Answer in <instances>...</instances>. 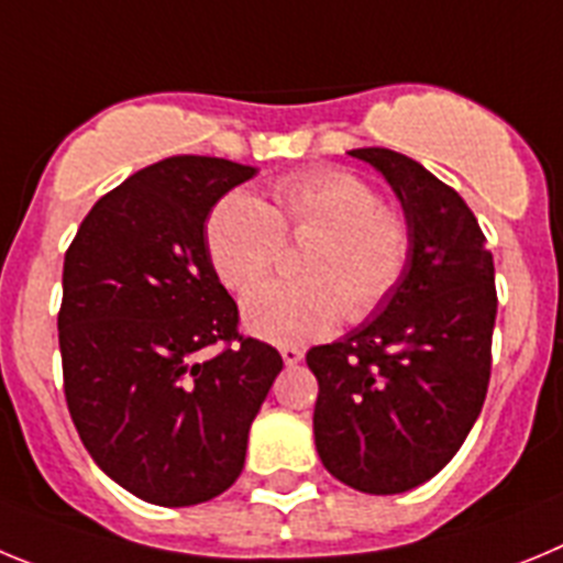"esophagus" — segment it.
Listing matches in <instances>:
<instances>
[{"label":"esophagus","instance_id":"esophagus-1","mask_svg":"<svg viewBox=\"0 0 563 563\" xmlns=\"http://www.w3.org/2000/svg\"><path fill=\"white\" fill-rule=\"evenodd\" d=\"M280 356H283V362L288 364V367H294V364L302 362V351L297 347V344H283Z\"/></svg>","mask_w":563,"mask_h":563}]
</instances>
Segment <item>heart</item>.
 Masks as SVG:
<instances>
[{
    "label": "heart",
    "mask_w": 563,
    "mask_h": 563,
    "mask_svg": "<svg viewBox=\"0 0 563 563\" xmlns=\"http://www.w3.org/2000/svg\"><path fill=\"white\" fill-rule=\"evenodd\" d=\"M207 255L230 291H246L275 269L286 241L311 244L297 261L302 280L252 288L244 322L255 336L300 344L339 319L364 322L384 306L412 257V230L362 176L319 168L277 181L266 205L232 190L207 219Z\"/></svg>",
    "instance_id": "obj_1"
}]
</instances>
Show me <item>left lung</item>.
<instances>
[{"instance_id":"1","label":"left lung","mask_w":563,"mask_h":563,"mask_svg":"<svg viewBox=\"0 0 563 563\" xmlns=\"http://www.w3.org/2000/svg\"><path fill=\"white\" fill-rule=\"evenodd\" d=\"M401 199L412 257L376 319L306 362L317 376L322 465L362 494L427 483L468 438L490 378L494 255L460 194L420 162L356 148Z\"/></svg>"}]
</instances>
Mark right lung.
<instances>
[{"label": "right lung", "instance_id": "obj_1", "mask_svg": "<svg viewBox=\"0 0 563 563\" xmlns=\"http://www.w3.org/2000/svg\"><path fill=\"white\" fill-rule=\"evenodd\" d=\"M252 176L219 156H168L100 196L64 255L69 415L95 463L151 505H199L235 483L283 369L272 344L238 333L207 255V216Z\"/></svg>", "mask_w": 563, "mask_h": 563}]
</instances>
